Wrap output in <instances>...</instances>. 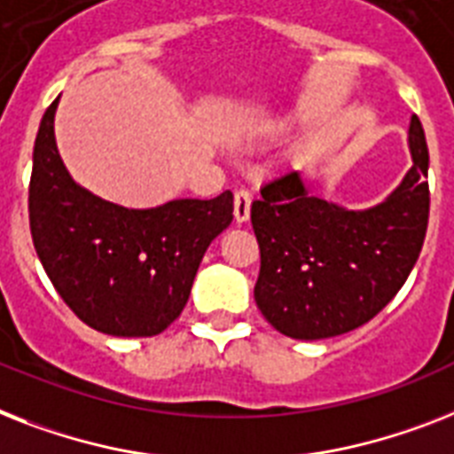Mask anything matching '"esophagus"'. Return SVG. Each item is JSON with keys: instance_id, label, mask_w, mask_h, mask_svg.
Segmentation results:
<instances>
[{"instance_id": "34e87169", "label": "esophagus", "mask_w": 454, "mask_h": 454, "mask_svg": "<svg viewBox=\"0 0 454 454\" xmlns=\"http://www.w3.org/2000/svg\"><path fill=\"white\" fill-rule=\"evenodd\" d=\"M249 209H252V193L245 189L235 191V221H238V223H245V221L249 219Z\"/></svg>"}]
</instances>
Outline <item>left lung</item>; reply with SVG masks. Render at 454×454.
Wrapping results in <instances>:
<instances>
[{
	"label": "left lung",
	"instance_id": "1",
	"mask_svg": "<svg viewBox=\"0 0 454 454\" xmlns=\"http://www.w3.org/2000/svg\"><path fill=\"white\" fill-rule=\"evenodd\" d=\"M412 168L385 202L349 212L308 193L296 169L252 202L261 270L254 301L279 333L322 340L348 333L392 301L411 275L429 223V149L418 116Z\"/></svg>",
	"mask_w": 454,
	"mask_h": 454
}]
</instances>
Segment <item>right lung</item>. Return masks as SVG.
Listing matches in <instances>:
<instances>
[{
  "label": "right lung",
  "instance_id": "right-lung-1",
  "mask_svg": "<svg viewBox=\"0 0 454 454\" xmlns=\"http://www.w3.org/2000/svg\"><path fill=\"white\" fill-rule=\"evenodd\" d=\"M58 99L36 132L29 231L43 270L69 310L119 338L163 333L189 301L209 242L233 221V193L128 209L88 193L55 146Z\"/></svg>",
  "mask_w": 454,
  "mask_h": 454
}]
</instances>
